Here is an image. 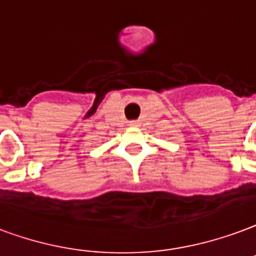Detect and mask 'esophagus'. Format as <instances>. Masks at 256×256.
Masks as SVG:
<instances>
[{
  "mask_svg": "<svg viewBox=\"0 0 256 256\" xmlns=\"http://www.w3.org/2000/svg\"><path fill=\"white\" fill-rule=\"evenodd\" d=\"M128 124H130V126H140V122H138V120H130Z\"/></svg>",
  "mask_w": 256,
  "mask_h": 256,
  "instance_id": "obj_1",
  "label": "esophagus"
}]
</instances>
